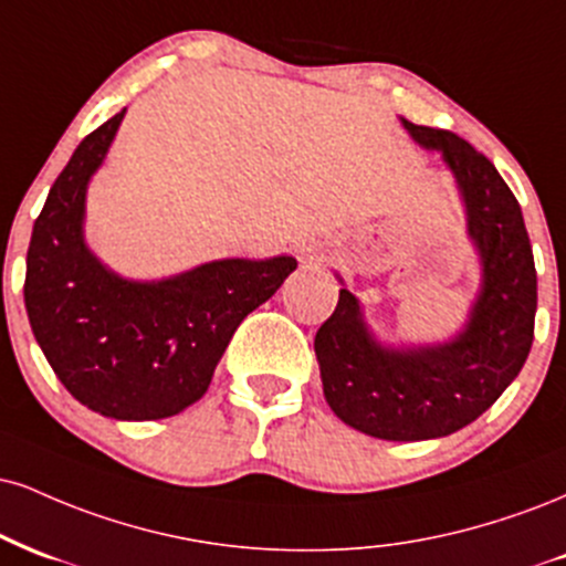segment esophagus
Listing matches in <instances>:
<instances>
[{
    "label": "esophagus",
    "mask_w": 566,
    "mask_h": 566,
    "mask_svg": "<svg viewBox=\"0 0 566 566\" xmlns=\"http://www.w3.org/2000/svg\"><path fill=\"white\" fill-rule=\"evenodd\" d=\"M324 261V250L316 244H303L301 248V263L303 265H318Z\"/></svg>",
    "instance_id": "1"
}]
</instances>
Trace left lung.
<instances>
[{"label":"left lung","mask_w":566,"mask_h":566,"mask_svg":"<svg viewBox=\"0 0 566 566\" xmlns=\"http://www.w3.org/2000/svg\"><path fill=\"white\" fill-rule=\"evenodd\" d=\"M408 134L440 149L467 206L482 258V292L467 329L438 348L377 345L360 305L339 290L313 348L324 398L353 430L379 440H430L472 424L514 382L535 335L537 276L522 208L485 155L442 128L403 118Z\"/></svg>","instance_id":"1"}]
</instances>
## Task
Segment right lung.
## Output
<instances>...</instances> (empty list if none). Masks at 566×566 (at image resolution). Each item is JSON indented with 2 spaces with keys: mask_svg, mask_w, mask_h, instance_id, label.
Listing matches in <instances>:
<instances>
[{
  "mask_svg": "<svg viewBox=\"0 0 566 566\" xmlns=\"http://www.w3.org/2000/svg\"><path fill=\"white\" fill-rule=\"evenodd\" d=\"M124 113L94 128L52 184L25 258V311L52 371L92 411L124 421L181 413L206 395L242 318L297 269L271 261L206 263L163 282H126L84 244L86 184Z\"/></svg>",
  "mask_w": 566,
  "mask_h": 566,
  "instance_id": "1",
  "label": "right lung"
}]
</instances>
